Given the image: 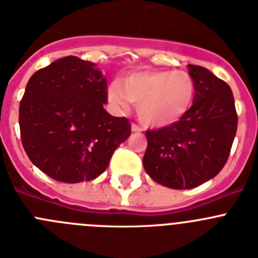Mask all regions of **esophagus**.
<instances>
[{
	"mask_svg": "<svg viewBox=\"0 0 258 258\" xmlns=\"http://www.w3.org/2000/svg\"><path fill=\"white\" fill-rule=\"evenodd\" d=\"M132 132H142V127L137 124H132Z\"/></svg>",
	"mask_w": 258,
	"mask_h": 258,
	"instance_id": "obj_1",
	"label": "esophagus"
}]
</instances>
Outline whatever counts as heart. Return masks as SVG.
<instances>
[{
  "instance_id": "heart-1",
  "label": "heart",
  "mask_w": 258,
  "mask_h": 258,
  "mask_svg": "<svg viewBox=\"0 0 258 258\" xmlns=\"http://www.w3.org/2000/svg\"><path fill=\"white\" fill-rule=\"evenodd\" d=\"M195 80L187 71L143 70L124 75L108 88V101L120 109L137 104V116L151 127L169 126L179 121L192 107Z\"/></svg>"
}]
</instances>
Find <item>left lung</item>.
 <instances>
[{
    "mask_svg": "<svg viewBox=\"0 0 258 258\" xmlns=\"http://www.w3.org/2000/svg\"><path fill=\"white\" fill-rule=\"evenodd\" d=\"M188 74L197 85L190 111L169 126L146 132L145 170L175 190L197 187L221 172L238 126L230 86L200 66L188 64Z\"/></svg>",
    "mask_w": 258,
    "mask_h": 258,
    "instance_id": "obj_1",
    "label": "left lung"
}]
</instances>
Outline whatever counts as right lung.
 <instances>
[{
    "instance_id": "right-lung-1",
    "label": "right lung",
    "mask_w": 258,
    "mask_h": 258,
    "mask_svg": "<svg viewBox=\"0 0 258 258\" xmlns=\"http://www.w3.org/2000/svg\"><path fill=\"white\" fill-rule=\"evenodd\" d=\"M107 99V79L92 61L70 55L35 72L19 106L29 160L59 182L101 175L131 136L129 120L103 108Z\"/></svg>"
}]
</instances>
